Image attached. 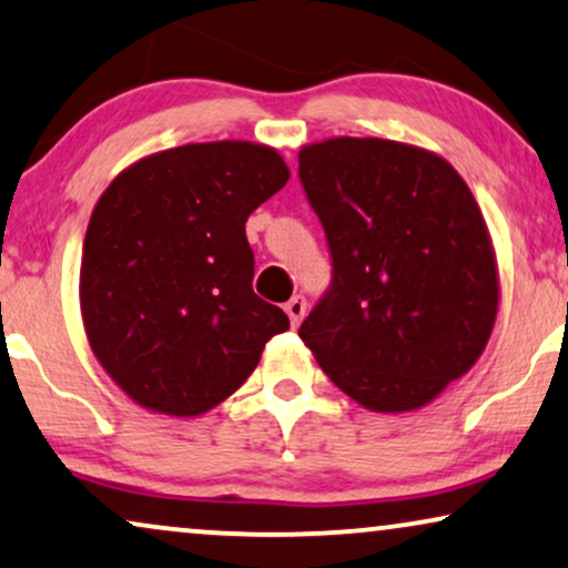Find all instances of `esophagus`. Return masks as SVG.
<instances>
[{
    "label": "esophagus",
    "instance_id": "34e87169",
    "mask_svg": "<svg viewBox=\"0 0 568 568\" xmlns=\"http://www.w3.org/2000/svg\"><path fill=\"white\" fill-rule=\"evenodd\" d=\"M285 314L291 316L293 327H298L301 320H304V316H306V298L304 296H293L288 304H285Z\"/></svg>",
    "mask_w": 568,
    "mask_h": 568
}]
</instances>
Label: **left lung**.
Segmentation results:
<instances>
[{
    "instance_id": "1",
    "label": "left lung",
    "mask_w": 568,
    "mask_h": 568,
    "mask_svg": "<svg viewBox=\"0 0 568 568\" xmlns=\"http://www.w3.org/2000/svg\"><path fill=\"white\" fill-rule=\"evenodd\" d=\"M332 283L301 324L355 403L405 413L480 358L498 308L496 254L463 176L428 150L335 138L298 153Z\"/></svg>"
}]
</instances>
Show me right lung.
<instances>
[{
    "mask_svg": "<svg viewBox=\"0 0 568 568\" xmlns=\"http://www.w3.org/2000/svg\"><path fill=\"white\" fill-rule=\"evenodd\" d=\"M288 179L277 150L223 140L142 158L101 194L82 246V322L134 403L207 413L291 327L254 293L246 241V217Z\"/></svg>",
    "mask_w": 568,
    "mask_h": 568,
    "instance_id": "obj_1",
    "label": "right lung"
}]
</instances>
